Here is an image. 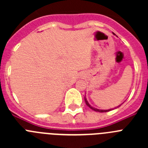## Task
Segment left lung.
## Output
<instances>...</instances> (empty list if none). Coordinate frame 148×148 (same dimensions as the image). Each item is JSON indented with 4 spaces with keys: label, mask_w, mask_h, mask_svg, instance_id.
<instances>
[{
    "label": "left lung",
    "mask_w": 148,
    "mask_h": 148,
    "mask_svg": "<svg viewBox=\"0 0 148 148\" xmlns=\"http://www.w3.org/2000/svg\"><path fill=\"white\" fill-rule=\"evenodd\" d=\"M84 101H85L86 104H87V105L88 106V107L90 108V109H92V110H94V111H96V112H99V113H104V112H105V113H106V112H108V111H110V110H113V109H110V110H99V109H96V108H92V106H91L90 104H89L88 101H87V99H86L85 97H84ZM120 106H121V105L118 106L117 108H119V107H120Z\"/></svg>",
    "instance_id": "obj_1"
}]
</instances>
